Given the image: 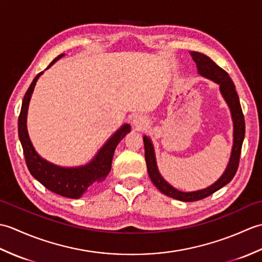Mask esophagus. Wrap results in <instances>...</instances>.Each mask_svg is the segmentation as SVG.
Wrapping results in <instances>:
<instances>
[{"label": "esophagus", "mask_w": 262, "mask_h": 262, "mask_svg": "<svg viewBox=\"0 0 262 262\" xmlns=\"http://www.w3.org/2000/svg\"><path fill=\"white\" fill-rule=\"evenodd\" d=\"M133 125H134V127H136L137 129H143V128H145L147 126L146 117L143 115L134 116V118H133Z\"/></svg>", "instance_id": "1"}]
</instances>
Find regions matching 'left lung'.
Returning <instances> with one entry per match:
<instances>
[{"label":"left lung","instance_id":"1","mask_svg":"<svg viewBox=\"0 0 262 262\" xmlns=\"http://www.w3.org/2000/svg\"><path fill=\"white\" fill-rule=\"evenodd\" d=\"M190 55L193 62L196 63L198 74L220 85L222 97L225 100V102L229 105L231 111V117L233 121V145L231 157L229 163H227L225 168V171L213 185L196 191H181L179 189L171 186L161 176L157 164V158H155V151L152 140L146 135L143 136L144 147H145V161L147 165V172L153 185L161 192L166 194V196L181 200V202H196V200L208 197L211 193H214L215 191L220 190L221 188H223L233 179V177L236 173L244 135H246V122H244L240 99H238V96L235 91L234 83L232 82L229 74L223 69H221L220 66H217L206 55L197 52H190Z\"/></svg>","mask_w":262,"mask_h":262}]
</instances>
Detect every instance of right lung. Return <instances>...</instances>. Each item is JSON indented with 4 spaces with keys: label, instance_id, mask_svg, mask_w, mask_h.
Returning a JSON list of instances; mask_svg holds the SVG:
<instances>
[{
    "label": "right lung",
    "instance_id": "obj_1",
    "mask_svg": "<svg viewBox=\"0 0 262 262\" xmlns=\"http://www.w3.org/2000/svg\"><path fill=\"white\" fill-rule=\"evenodd\" d=\"M63 56L64 54H60L49 64L46 70ZM42 73L43 72H40L33 79L29 89L27 90L24 101H22L18 120L19 138L22 148H24L27 166L32 177L40 182L42 186H45L48 190L63 197L73 199L81 198L82 194H84L88 188L93 185L94 182H101L107 178L111 170V162H113L115 149L122 138L130 132V125L124 124L119 129H117L94 155L90 162L84 165L60 166L49 162L37 153L30 141L27 128V115L30 99L36 83Z\"/></svg>",
    "mask_w": 262,
    "mask_h": 262
}]
</instances>
